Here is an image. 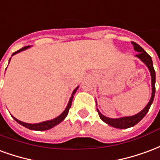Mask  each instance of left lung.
Listing matches in <instances>:
<instances>
[{"mask_svg":"<svg viewBox=\"0 0 160 160\" xmlns=\"http://www.w3.org/2000/svg\"><path fill=\"white\" fill-rule=\"evenodd\" d=\"M134 46V49L138 52V53L136 54V57L139 58L142 62L145 64L146 66H148V68L149 69V72L151 73V82H152V96L150 101L148 103V105L146 106V107L142 111L140 112L139 113L136 114L134 116H130V117H123V118H107L104 115L100 112V111L98 110V113L99 116L101 118L102 121H104L105 123L109 124L111 126L114 127V128H118V129H128L130 127H133L136 125V123H138L141 120L145 117L146 114L148 113V112L149 111V108L152 105L153 99H154V94H155V71L152 66V58L150 57L148 53H147L145 50L142 48V47L138 45L137 43L132 42H131Z\"/></svg>","mask_w":160,"mask_h":160,"instance_id":"1","label":"left lung"}]
</instances>
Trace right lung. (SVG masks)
Segmentation results:
<instances>
[{"instance_id":"1","label":"right lung","mask_w":160,"mask_h":160,"mask_svg":"<svg viewBox=\"0 0 160 160\" xmlns=\"http://www.w3.org/2000/svg\"><path fill=\"white\" fill-rule=\"evenodd\" d=\"M28 48H30V46H25L24 47V48H22L21 49L14 52V53L12 54V56L14 55V54H16L17 53H19V52H21V51H23V50L27 49ZM10 59H11V58H10ZM10 59H9V61H10ZM78 88V87H77V88L73 90V92H72V97L70 98V101H69L68 102V105H67V107H66V108L65 109V111H64L62 113L59 115V117L55 118H53V119L48 120V121H45V122H42V123H24V122H22V121H19V120L17 119V118H15L14 117H12V118H13L15 121H17L19 124L23 125V126H24L25 128H27V129H31V130H38V131H42V130H48V129L53 128V127H54L55 125H57V124H59V123H61L63 120L66 118V116H67V114H68L69 112V110H70V108H71V106H72V100H73V95H74V94L77 92Z\"/></svg>"}]
</instances>
